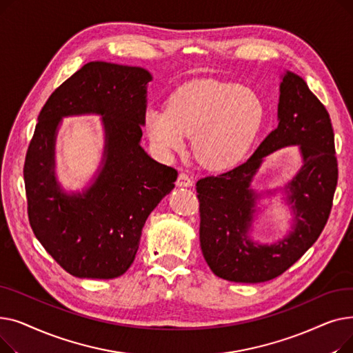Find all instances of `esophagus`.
I'll return each mask as SVG.
<instances>
[{
    "instance_id": "34e87169",
    "label": "esophagus",
    "mask_w": 353,
    "mask_h": 353,
    "mask_svg": "<svg viewBox=\"0 0 353 353\" xmlns=\"http://www.w3.org/2000/svg\"><path fill=\"white\" fill-rule=\"evenodd\" d=\"M176 184H177V186H180V188H190V186H193V179L188 173H183L181 172L179 174V177H177Z\"/></svg>"
}]
</instances>
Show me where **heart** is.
Returning <instances> with one entry per match:
<instances>
[{
    "instance_id": "1",
    "label": "heart",
    "mask_w": 353,
    "mask_h": 353,
    "mask_svg": "<svg viewBox=\"0 0 353 353\" xmlns=\"http://www.w3.org/2000/svg\"><path fill=\"white\" fill-rule=\"evenodd\" d=\"M262 120V103L250 88L200 80L179 87L164 110L148 108L144 125L163 152L180 150L186 134L193 133V148L201 164L226 169L246 156Z\"/></svg>"
}]
</instances>
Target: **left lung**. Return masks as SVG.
Instances as JSON below:
<instances>
[{
    "label": "left lung",
    "instance_id": "obj_1",
    "mask_svg": "<svg viewBox=\"0 0 353 353\" xmlns=\"http://www.w3.org/2000/svg\"><path fill=\"white\" fill-rule=\"evenodd\" d=\"M279 125L250 159L234 169L197 180L200 246L213 273L239 283H261L285 273L316 242L325 229L338 184L335 134L325 105L305 80L286 72L281 83ZM298 143L304 167L290 183L295 230L272 247L247 239L255 195L248 189L261 159L277 148Z\"/></svg>",
    "mask_w": 353,
    "mask_h": 353
}]
</instances>
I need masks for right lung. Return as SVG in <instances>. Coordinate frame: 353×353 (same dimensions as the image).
<instances>
[{"label":"right lung","instance_id":"add662e5","mask_svg":"<svg viewBox=\"0 0 353 353\" xmlns=\"http://www.w3.org/2000/svg\"><path fill=\"white\" fill-rule=\"evenodd\" d=\"M148 81L144 68L91 61L52 91L39 114L24 163L30 226L76 277L121 276L134 261L148 214L174 188L177 170L139 144ZM84 112L105 117L106 160L87 192L68 196L53 179L54 132L61 117Z\"/></svg>","mask_w":353,"mask_h":353}]
</instances>
